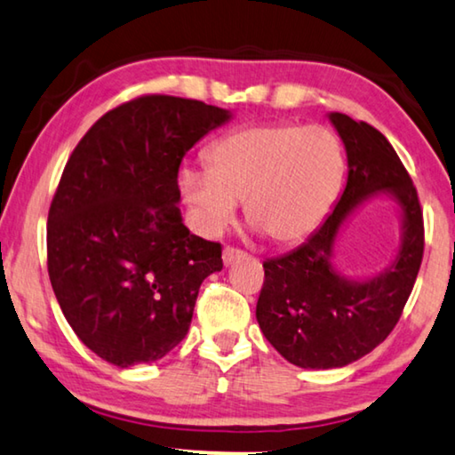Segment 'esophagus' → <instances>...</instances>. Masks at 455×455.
Masks as SVG:
<instances>
[{
	"mask_svg": "<svg viewBox=\"0 0 455 455\" xmlns=\"http://www.w3.org/2000/svg\"><path fill=\"white\" fill-rule=\"evenodd\" d=\"M243 256V252L242 250H235V248H223V265L226 267H229V265H234L235 260H240Z\"/></svg>",
	"mask_w": 455,
	"mask_h": 455,
	"instance_id": "34e87169",
	"label": "esophagus"
}]
</instances>
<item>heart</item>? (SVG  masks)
Segmentation results:
<instances>
[{
  "mask_svg": "<svg viewBox=\"0 0 455 455\" xmlns=\"http://www.w3.org/2000/svg\"><path fill=\"white\" fill-rule=\"evenodd\" d=\"M209 168L187 164L179 190L196 226L220 234L246 201L256 232L298 242L318 229L337 203L347 174L339 135L322 124H250L217 140Z\"/></svg>",
  "mask_w": 455,
  "mask_h": 455,
  "instance_id": "1",
  "label": "heart"
}]
</instances>
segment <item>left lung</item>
Listing matches in <instances>:
<instances>
[{
	"instance_id": "8db88e82",
	"label": "left lung",
	"mask_w": 455,
	"mask_h": 455,
	"mask_svg": "<svg viewBox=\"0 0 455 455\" xmlns=\"http://www.w3.org/2000/svg\"><path fill=\"white\" fill-rule=\"evenodd\" d=\"M347 151V184L324 223L299 248L268 259L256 320L289 363L334 370L371 353L403 314L425 248L417 188L390 141L363 121L328 113ZM397 205L401 242L384 272L348 277L333 262L338 238L367 200Z\"/></svg>"
}]
</instances>
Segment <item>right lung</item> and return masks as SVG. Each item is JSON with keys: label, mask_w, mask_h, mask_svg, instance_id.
I'll use <instances>...</instances> for the list:
<instances>
[{"label": "right lung", "mask_w": 455, "mask_h": 455, "mask_svg": "<svg viewBox=\"0 0 455 455\" xmlns=\"http://www.w3.org/2000/svg\"><path fill=\"white\" fill-rule=\"evenodd\" d=\"M232 110L141 96L94 123L63 170L47 221L52 291L85 347L116 367L154 363L187 337L221 246L190 234L179 168Z\"/></svg>", "instance_id": "obj_1"}]
</instances>
